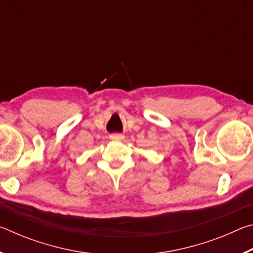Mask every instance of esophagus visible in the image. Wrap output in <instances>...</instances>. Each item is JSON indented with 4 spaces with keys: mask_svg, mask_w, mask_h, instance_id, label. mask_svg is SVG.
<instances>
[{
    "mask_svg": "<svg viewBox=\"0 0 253 253\" xmlns=\"http://www.w3.org/2000/svg\"><path fill=\"white\" fill-rule=\"evenodd\" d=\"M110 139L122 140V139H124V136L122 134H113V135H110Z\"/></svg>",
    "mask_w": 253,
    "mask_h": 253,
    "instance_id": "34e87169",
    "label": "esophagus"
}]
</instances>
